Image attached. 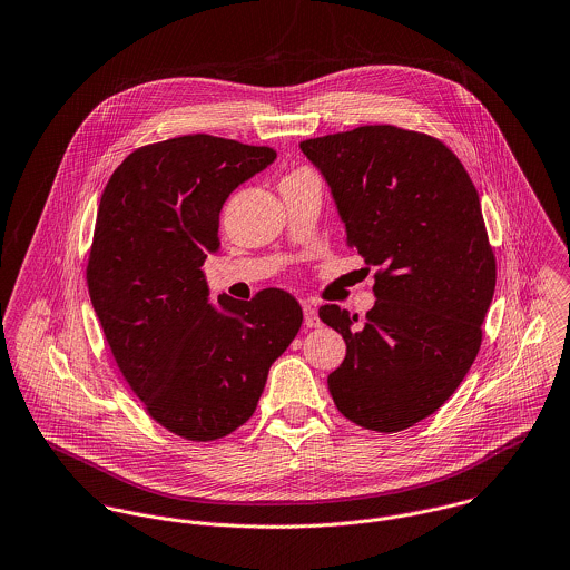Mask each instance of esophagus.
I'll return each instance as SVG.
<instances>
[{
	"instance_id": "esophagus-1",
	"label": "esophagus",
	"mask_w": 570,
	"mask_h": 570,
	"mask_svg": "<svg viewBox=\"0 0 570 570\" xmlns=\"http://www.w3.org/2000/svg\"><path fill=\"white\" fill-rule=\"evenodd\" d=\"M303 311H305V324L311 326V328H315V326H320V317H317V311L309 303H303Z\"/></svg>"
}]
</instances>
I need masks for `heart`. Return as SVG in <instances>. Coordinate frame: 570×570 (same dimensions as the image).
<instances>
[{
	"label": "heart",
	"mask_w": 570,
	"mask_h": 570,
	"mask_svg": "<svg viewBox=\"0 0 570 570\" xmlns=\"http://www.w3.org/2000/svg\"><path fill=\"white\" fill-rule=\"evenodd\" d=\"M298 171H301V169H298ZM294 174H296V171H294Z\"/></svg>",
	"instance_id": "1"
}]
</instances>
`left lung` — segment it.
<instances>
[{
  "label": "left lung",
  "instance_id": "1",
  "mask_svg": "<svg viewBox=\"0 0 570 570\" xmlns=\"http://www.w3.org/2000/svg\"><path fill=\"white\" fill-rule=\"evenodd\" d=\"M301 150L331 187L346 244L379 267L363 320L320 307L346 342L328 392L363 429L403 431L451 399L481 346L497 261L479 194L442 141L396 126L307 139Z\"/></svg>",
  "mask_w": 570,
  "mask_h": 570
}]
</instances>
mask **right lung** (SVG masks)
Segmentation results:
<instances>
[{
    "label": "right lung",
    "instance_id": "1",
    "mask_svg": "<svg viewBox=\"0 0 570 570\" xmlns=\"http://www.w3.org/2000/svg\"><path fill=\"white\" fill-rule=\"evenodd\" d=\"M276 153L185 135L126 156L104 187L87 285L110 353L167 431L210 442L255 414L269 365L303 324L276 287L208 305L203 265L219 248V210Z\"/></svg>",
    "mask_w": 570,
    "mask_h": 570
}]
</instances>
